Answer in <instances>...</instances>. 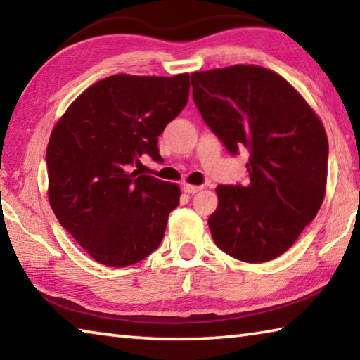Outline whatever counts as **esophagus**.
Listing matches in <instances>:
<instances>
[{"label":"esophagus","instance_id":"esophagus-1","mask_svg":"<svg viewBox=\"0 0 360 360\" xmlns=\"http://www.w3.org/2000/svg\"><path fill=\"white\" fill-rule=\"evenodd\" d=\"M184 192L186 193H197L198 191H202V186H193V184H184Z\"/></svg>","mask_w":360,"mask_h":360}]
</instances>
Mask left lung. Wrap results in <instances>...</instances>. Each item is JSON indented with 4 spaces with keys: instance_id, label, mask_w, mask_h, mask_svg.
Segmentation results:
<instances>
[{
    "instance_id": "1",
    "label": "left lung",
    "mask_w": 360,
    "mask_h": 360,
    "mask_svg": "<svg viewBox=\"0 0 360 360\" xmlns=\"http://www.w3.org/2000/svg\"><path fill=\"white\" fill-rule=\"evenodd\" d=\"M192 89L200 114L230 154L249 150V184L216 187L212 240L248 264L279 257L324 200V125L284 77L257 65L192 72Z\"/></svg>"
}]
</instances>
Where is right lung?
I'll return each mask as SVG.
<instances>
[{
  "label": "right lung",
  "instance_id": "1",
  "mask_svg": "<svg viewBox=\"0 0 360 360\" xmlns=\"http://www.w3.org/2000/svg\"><path fill=\"white\" fill-rule=\"evenodd\" d=\"M187 72L114 75L77 96L47 144L49 203L62 227L98 264L129 266L160 246L181 188L129 165L160 160L158 136L184 109Z\"/></svg>",
  "mask_w": 360,
  "mask_h": 360
}]
</instances>
